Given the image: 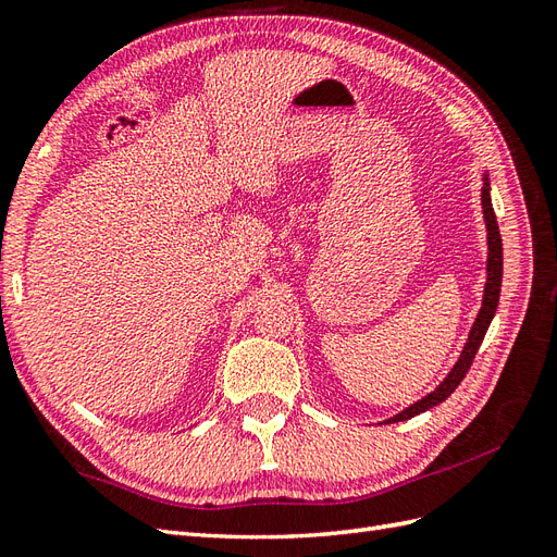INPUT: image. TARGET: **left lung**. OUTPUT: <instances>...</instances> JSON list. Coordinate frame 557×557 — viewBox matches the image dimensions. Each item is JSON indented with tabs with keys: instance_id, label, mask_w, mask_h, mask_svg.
Returning <instances> with one entry per match:
<instances>
[{
	"instance_id": "8db88e82",
	"label": "left lung",
	"mask_w": 557,
	"mask_h": 557,
	"mask_svg": "<svg viewBox=\"0 0 557 557\" xmlns=\"http://www.w3.org/2000/svg\"><path fill=\"white\" fill-rule=\"evenodd\" d=\"M482 213H484V225H487V282H484V294H482V308L478 312V318L470 326L468 332V341L459 355V360L451 367V372L445 376V381L440 386L428 393L425 397H421L419 403L409 405L407 409H403L400 414H395L393 419L383 421V423H397V421H407L411 417L421 414L425 409H433L435 405L445 403L447 397L459 388V383L463 381V376L468 374L470 364L475 360V352L482 344L484 334H487L492 318L498 306V294H502V275H504V247H502V233H498V223H496V213L492 207V195H490V178L484 174V188H482Z\"/></svg>"
}]
</instances>
